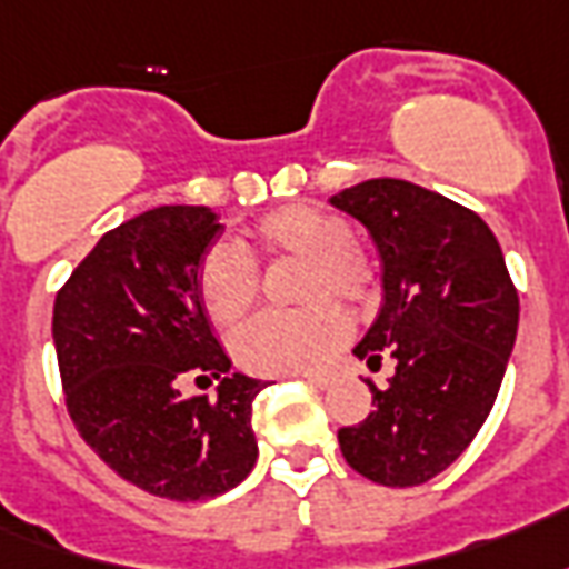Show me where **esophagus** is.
I'll return each instance as SVG.
<instances>
[{
  "instance_id": "obj_1",
  "label": "esophagus",
  "mask_w": 569,
  "mask_h": 569,
  "mask_svg": "<svg viewBox=\"0 0 569 569\" xmlns=\"http://www.w3.org/2000/svg\"><path fill=\"white\" fill-rule=\"evenodd\" d=\"M302 381H309L312 388H330L333 385V376L330 372H302Z\"/></svg>"
}]
</instances>
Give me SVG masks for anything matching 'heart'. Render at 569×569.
<instances>
[{"instance_id":"heart-1","label":"heart","mask_w":569,"mask_h":569,"mask_svg":"<svg viewBox=\"0 0 569 569\" xmlns=\"http://www.w3.org/2000/svg\"><path fill=\"white\" fill-rule=\"evenodd\" d=\"M251 251L263 257H302V309L263 312L233 336V358L257 376L312 372L333 358L351 333V318L336 300L367 309L379 297L381 272L376 257L351 239V223L309 202H290L269 211L254 227V244L214 242L199 260V300L214 325H236L260 297V269ZM313 302L309 303L308 300Z\"/></svg>"}]
</instances>
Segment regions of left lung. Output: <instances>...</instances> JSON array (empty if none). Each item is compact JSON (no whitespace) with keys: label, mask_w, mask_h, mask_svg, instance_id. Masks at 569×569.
Masks as SVG:
<instances>
[{"label":"left lung","mask_w":569,"mask_h":569,"mask_svg":"<svg viewBox=\"0 0 569 569\" xmlns=\"http://www.w3.org/2000/svg\"><path fill=\"white\" fill-rule=\"evenodd\" d=\"M381 254L385 302L355 355L372 370L393 358L376 412L339 427L351 470L388 488L433 479L470 446L500 391L516 346L518 290L476 211L400 178L336 193Z\"/></svg>","instance_id":"8db88e82"}]
</instances>
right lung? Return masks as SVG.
<instances>
[{"instance_id": "add662e5", "label": "right lung", "mask_w": 569, "mask_h": 569, "mask_svg": "<svg viewBox=\"0 0 569 569\" xmlns=\"http://www.w3.org/2000/svg\"><path fill=\"white\" fill-rule=\"evenodd\" d=\"M221 233L209 206H160L109 230L53 300V348L74 430L136 488L166 500L230 491L257 460V393L199 302V260ZM219 397L184 398V380Z\"/></svg>"}]
</instances>
